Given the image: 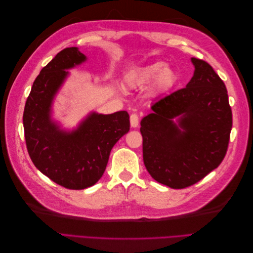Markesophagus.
Returning a JSON list of instances; mask_svg holds the SVG:
<instances>
[{
    "label": "esophagus",
    "mask_w": 253,
    "mask_h": 253,
    "mask_svg": "<svg viewBox=\"0 0 253 253\" xmlns=\"http://www.w3.org/2000/svg\"><path fill=\"white\" fill-rule=\"evenodd\" d=\"M129 120H131V126L137 127L139 125V116L137 114H132L131 117H129Z\"/></svg>",
    "instance_id": "esophagus-1"
}]
</instances>
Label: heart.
Listing matches in <instances>:
<instances>
[{"instance_id": "b5f03b06", "label": "heart", "mask_w": 253, "mask_h": 253, "mask_svg": "<svg viewBox=\"0 0 253 253\" xmlns=\"http://www.w3.org/2000/svg\"><path fill=\"white\" fill-rule=\"evenodd\" d=\"M163 61H155L141 67H137L126 76V83L129 88H142L153 82L155 91H165L171 88L177 77L170 67H166Z\"/></svg>"}]
</instances>
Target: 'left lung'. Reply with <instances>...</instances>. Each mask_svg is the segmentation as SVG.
I'll list each match as a JSON object with an SVG mask.
<instances>
[{"mask_svg":"<svg viewBox=\"0 0 253 253\" xmlns=\"http://www.w3.org/2000/svg\"><path fill=\"white\" fill-rule=\"evenodd\" d=\"M191 60L195 71L187 86L158 99L140 122L144 166L156 181L173 189L192 186L216 169L232 128L224 81L206 61Z\"/></svg>","mask_w":253,"mask_h":253,"instance_id":"8db88e82","label":"left lung"}]
</instances>
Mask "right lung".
<instances>
[{
  "mask_svg": "<svg viewBox=\"0 0 253 253\" xmlns=\"http://www.w3.org/2000/svg\"><path fill=\"white\" fill-rule=\"evenodd\" d=\"M85 59L77 47L58 52L34 81L23 113L32 162L53 182L72 190L88 188L101 178L111 150L129 131L126 111L110 115L91 113L72 133L61 131L51 121V102L68 74L65 70Z\"/></svg>",
  "mask_w": 253,
  "mask_h": 253,
  "instance_id": "add662e5",
  "label": "right lung"
}]
</instances>
